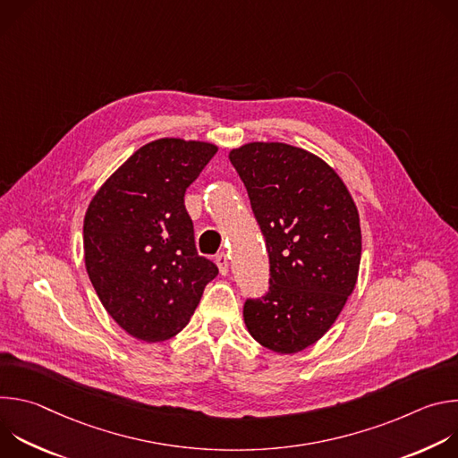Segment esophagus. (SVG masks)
Listing matches in <instances>:
<instances>
[{
	"instance_id": "obj_1",
	"label": "esophagus",
	"mask_w": 458,
	"mask_h": 458,
	"mask_svg": "<svg viewBox=\"0 0 458 458\" xmlns=\"http://www.w3.org/2000/svg\"><path fill=\"white\" fill-rule=\"evenodd\" d=\"M216 263H217V267H219L221 276H226V274H228V255H226L225 251L217 253V255H216Z\"/></svg>"
}]
</instances>
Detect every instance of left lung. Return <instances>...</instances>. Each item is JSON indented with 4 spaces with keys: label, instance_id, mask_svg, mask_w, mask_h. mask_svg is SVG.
Instances as JSON below:
<instances>
[{
    "label": "left lung",
    "instance_id": "obj_1",
    "mask_svg": "<svg viewBox=\"0 0 458 458\" xmlns=\"http://www.w3.org/2000/svg\"><path fill=\"white\" fill-rule=\"evenodd\" d=\"M270 259V286L246 299L250 335L277 353H297L332 328L360 265V225L352 195L320 157L284 143L230 152Z\"/></svg>",
    "mask_w": 458,
    "mask_h": 458
}]
</instances>
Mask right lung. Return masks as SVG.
<instances>
[{
	"instance_id": "add662e5",
	"label": "right lung",
	"mask_w": 458,
	"mask_h": 458,
	"mask_svg": "<svg viewBox=\"0 0 458 458\" xmlns=\"http://www.w3.org/2000/svg\"><path fill=\"white\" fill-rule=\"evenodd\" d=\"M216 152L203 141H152L130 156L89 205L87 274L110 317L140 341L179 334L219 274L198 253L184 208L186 188Z\"/></svg>"
}]
</instances>
